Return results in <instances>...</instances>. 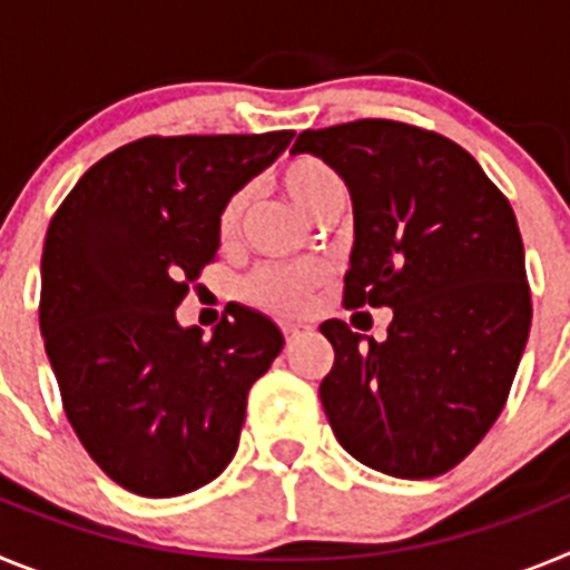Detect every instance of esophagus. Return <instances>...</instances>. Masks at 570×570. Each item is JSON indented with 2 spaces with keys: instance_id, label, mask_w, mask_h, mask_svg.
<instances>
[{
  "instance_id": "34e87169",
  "label": "esophagus",
  "mask_w": 570,
  "mask_h": 570,
  "mask_svg": "<svg viewBox=\"0 0 570 570\" xmlns=\"http://www.w3.org/2000/svg\"><path fill=\"white\" fill-rule=\"evenodd\" d=\"M308 325H299V322H285V325H282V336H285V342H294L296 336H302V334H308Z\"/></svg>"
}]
</instances>
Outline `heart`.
I'll list each match as a JSON object with an SVG mask.
<instances>
[{
	"instance_id": "1",
	"label": "heart",
	"mask_w": 570,
	"mask_h": 570,
	"mask_svg": "<svg viewBox=\"0 0 570 570\" xmlns=\"http://www.w3.org/2000/svg\"><path fill=\"white\" fill-rule=\"evenodd\" d=\"M279 185L294 199L296 208L314 219H320L331 203L345 196L334 168L311 154L294 156L282 165ZM242 214H245V194L236 190L216 214V236L223 242L234 239L242 225ZM322 285H325V268L311 262L308 265H265L242 282V296L254 308L268 311V314L296 316L308 308Z\"/></svg>"
}]
</instances>
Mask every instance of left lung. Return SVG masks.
I'll use <instances>...</instances> for the list:
<instances>
[{"mask_svg": "<svg viewBox=\"0 0 570 570\" xmlns=\"http://www.w3.org/2000/svg\"><path fill=\"white\" fill-rule=\"evenodd\" d=\"M354 203L345 308H394L376 342L328 320L320 385L347 454L402 480L460 465L505 407L531 331L525 250L511 203L448 136L394 119L302 130Z\"/></svg>", "mask_w": 570, "mask_h": 570, "instance_id": "8db88e82", "label": "left lung"}]
</instances>
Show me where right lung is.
Here are the masks:
<instances>
[{"label": "right lung", "instance_id": "obj_1", "mask_svg": "<svg viewBox=\"0 0 570 570\" xmlns=\"http://www.w3.org/2000/svg\"><path fill=\"white\" fill-rule=\"evenodd\" d=\"M291 136H142L85 170L50 219L39 328L65 416L139 497H179L225 471L250 385L285 345L242 305L208 340L179 328L176 308L216 259L223 203Z\"/></svg>", "mask_w": 570, "mask_h": 570}]
</instances>
